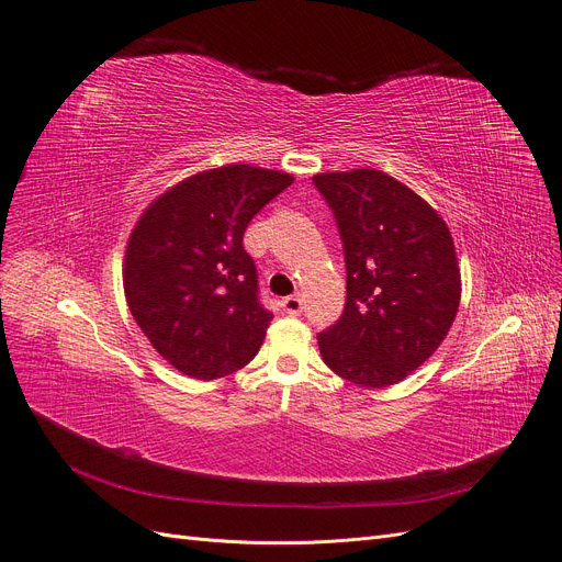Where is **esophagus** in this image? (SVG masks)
Here are the masks:
<instances>
[{"label":"esophagus","mask_w":562,"mask_h":562,"mask_svg":"<svg viewBox=\"0 0 562 562\" xmlns=\"http://www.w3.org/2000/svg\"><path fill=\"white\" fill-rule=\"evenodd\" d=\"M282 307L289 316H299L303 312V301L299 296H286L282 299Z\"/></svg>","instance_id":"obj_1"}]
</instances>
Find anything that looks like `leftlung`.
I'll list each match as a JSON object with an SVG mask.
<instances>
[{
    "label": "left lung",
    "instance_id": "1",
    "mask_svg": "<svg viewBox=\"0 0 562 562\" xmlns=\"http://www.w3.org/2000/svg\"><path fill=\"white\" fill-rule=\"evenodd\" d=\"M346 259V305L318 335L321 358L360 387H387L419 369L453 326L460 269L447 223L392 175L321 172Z\"/></svg>",
    "mask_w": 562,
    "mask_h": 562
}]
</instances>
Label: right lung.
I'll use <instances>...</instances> for the list:
<instances>
[{"mask_svg": "<svg viewBox=\"0 0 562 562\" xmlns=\"http://www.w3.org/2000/svg\"><path fill=\"white\" fill-rule=\"evenodd\" d=\"M291 182L280 170L232 164L187 177L138 218L125 255V299L177 371L214 380L257 356L273 314L259 303L244 232Z\"/></svg>", "mask_w": 562, "mask_h": 562, "instance_id": "add662e5", "label": "right lung"}]
</instances>
